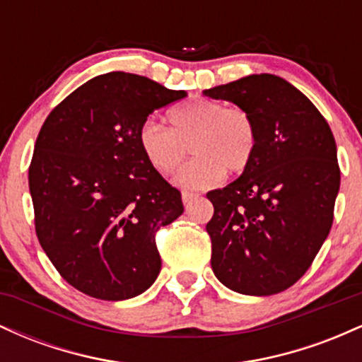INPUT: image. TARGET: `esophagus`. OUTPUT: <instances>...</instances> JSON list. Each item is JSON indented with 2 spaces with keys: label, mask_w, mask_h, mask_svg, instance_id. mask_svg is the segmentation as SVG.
Segmentation results:
<instances>
[{
  "label": "esophagus",
  "mask_w": 362,
  "mask_h": 362,
  "mask_svg": "<svg viewBox=\"0 0 362 362\" xmlns=\"http://www.w3.org/2000/svg\"><path fill=\"white\" fill-rule=\"evenodd\" d=\"M197 197H199V194L189 192V190H184V192H182V201H184V204H190V202Z\"/></svg>",
  "instance_id": "34e87169"
}]
</instances>
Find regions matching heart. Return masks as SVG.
<instances>
[{"label": "heart", "mask_w": 362, "mask_h": 362, "mask_svg": "<svg viewBox=\"0 0 362 362\" xmlns=\"http://www.w3.org/2000/svg\"><path fill=\"white\" fill-rule=\"evenodd\" d=\"M170 129L146 120L139 129V148L149 167L170 175L190 151L195 158L182 168L175 182L189 189H207L224 173L240 175L252 165L257 151V127L252 115L240 107L194 98L173 107Z\"/></svg>", "instance_id": "obj_1"}]
</instances>
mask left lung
I'll list each match as a JSON object with an SVG mask.
<instances>
[{"mask_svg": "<svg viewBox=\"0 0 362 362\" xmlns=\"http://www.w3.org/2000/svg\"><path fill=\"white\" fill-rule=\"evenodd\" d=\"M252 115V165L211 190V267L226 288L271 296L310 269L334 223L340 187L337 146L327 120L300 90L274 74H250L204 91Z\"/></svg>", "mask_w": 362, "mask_h": 362, "instance_id": "left-lung-1", "label": "left lung"}]
</instances>
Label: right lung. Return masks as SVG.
I'll list each match as a JSON object with an SVG mask.
<instances>
[{
  "instance_id": "right-lung-1",
  "label": "right lung",
  "mask_w": 362,
  "mask_h": 362,
  "mask_svg": "<svg viewBox=\"0 0 362 362\" xmlns=\"http://www.w3.org/2000/svg\"><path fill=\"white\" fill-rule=\"evenodd\" d=\"M187 97L139 74L86 81L45 119L28 167L35 233L61 277L91 298L144 293L161 269L156 231L182 195L139 148L148 115Z\"/></svg>"
}]
</instances>
